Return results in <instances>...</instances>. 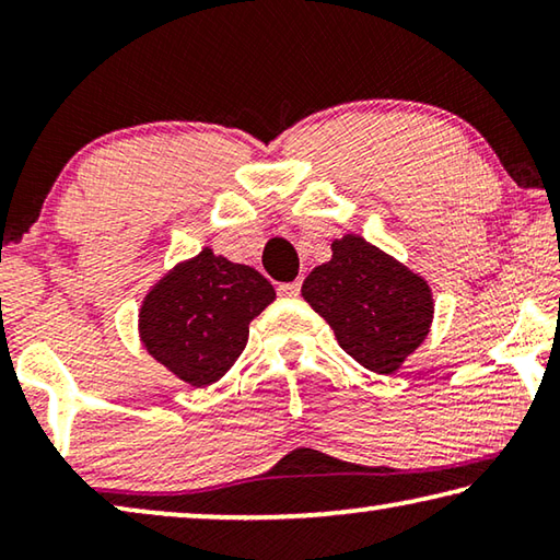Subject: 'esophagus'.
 <instances>
[{"instance_id":"obj_1","label":"esophagus","mask_w":560,"mask_h":560,"mask_svg":"<svg viewBox=\"0 0 560 560\" xmlns=\"http://www.w3.org/2000/svg\"><path fill=\"white\" fill-rule=\"evenodd\" d=\"M299 291H301V281L281 283V287H279V296H287V299H293V296H299Z\"/></svg>"}]
</instances>
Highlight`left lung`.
Wrapping results in <instances>:
<instances>
[{
	"label": "left lung",
	"instance_id": "obj_1",
	"mask_svg": "<svg viewBox=\"0 0 560 560\" xmlns=\"http://www.w3.org/2000/svg\"><path fill=\"white\" fill-rule=\"evenodd\" d=\"M330 252L303 281L301 296L350 358L377 375L397 373L430 334L428 279L358 234L334 240Z\"/></svg>",
	"mask_w": 560,
	"mask_h": 560
}]
</instances>
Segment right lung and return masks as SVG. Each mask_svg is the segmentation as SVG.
<instances>
[{
	"label": "right lung",
	"mask_w": 560,
	"mask_h": 560,
	"mask_svg": "<svg viewBox=\"0 0 560 560\" xmlns=\"http://www.w3.org/2000/svg\"><path fill=\"white\" fill-rule=\"evenodd\" d=\"M273 299L257 269L205 246L148 289L138 308L140 343L183 383L207 387L236 363L249 324Z\"/></svg>",
	"instance_id": "1"
}]
</instances>
